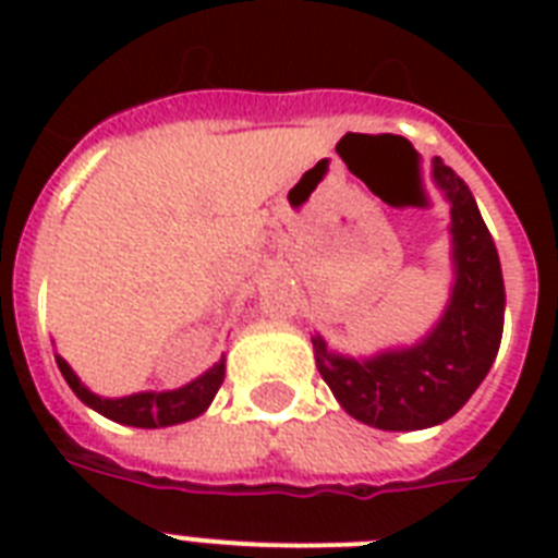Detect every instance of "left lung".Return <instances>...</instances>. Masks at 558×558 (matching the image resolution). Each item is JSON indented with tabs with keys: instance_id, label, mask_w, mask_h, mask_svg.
I'll use <instances>...</instances> for the list:
<instances>
[{
	"instance_id": "left-lung-1",
	"label": "left lung",
	"mask_w": 558,
	"mask_h": 558,
	"mask_svg": "<svg viewBox=\"0 0 558 558\" xmlns=\"http://www.w3.org/2000/svg\"><path fill=\"white\" fill-rule=\"evenodd\" d=\"M434 179L451 199L454 292L423 344L367 362L332 356L315 339V362L336 399L359 423L416 432L446 423L484 381L504 332V278L493 236L463 179L434 159Z\"/></svg>"
}]
</instances>
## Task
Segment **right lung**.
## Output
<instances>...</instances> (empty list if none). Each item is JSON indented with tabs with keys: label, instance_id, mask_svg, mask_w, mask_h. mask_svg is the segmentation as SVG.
Listing matches in <instances>:
<instances>
[{
	"label": "right lung",
	"instance_id": "right-lung-1",
	"mask_svg": "<svg viewBox=\"0 0 558 558\" xmlns=\"http://www.w3.org/2000/svg\"><path fill=\"white\" fill-rule=\"evenodd\" d=\"M54 359L60 373H63V379L69 381V388L86 405L95 408L98 414L109 416V420H116V423L135 425V428H161V425H177L185 423V420H193V416H199L210 405V399L217 397L219 385L226 379V365L219 362L205 376L191 381L187 388L168 390V393H135V397L124 399H100L92 390L83 388L81 379L74 376L72 367L65 365L63 356Z\"/></svg>",
	"mask_w": 558,
	"mask_h": 558
}]
</instances>
